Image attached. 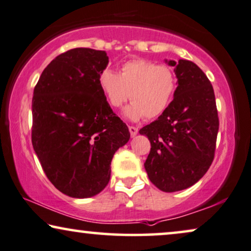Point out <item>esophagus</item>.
Returning a JSON list of instances; mask_svg holds the SVG:
<instances>
[{
  "instance_id": "1",
  "label": "esophagus",
  "mask_w": 251,
  "mask_h": 251,
  "mask_svg": "<svg viewBox=\"0 0 251 251\" xmlns=\"http://www.w3.org/2000/svg\"><path fill=\"white\" fill-rule=\"evenodd\" d=\"M128 129H129V133H131V136H135L139 132V128L135 127V126H128Z\"/></svg>"
}]
</instances>
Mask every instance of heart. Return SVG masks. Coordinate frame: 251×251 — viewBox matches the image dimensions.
<instances>
[{"instance_id": "heart-1", "label": "heart", "mask_w": 251, "mask_h": 251, "mask_svg": "<svg viewBox=\"0 0 251 251\" xmlns=\"http://www.w3.org/2000/svg\"><path fill=\"white\" fill-rule=\"evenodd\" d=\"M99 86L111 108H120L131 98L132 104L124 110L126 118H156L165 112L176 88L175 72L166 65L136 58L124 63L120 73L106 69L100 75Z\"/></svg>"}]
</instances>
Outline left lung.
<instances>
[{"label": "left lung", "instance_id": "left-lung-1", "mask_svg": "<svg viewBox=\"0 0 251 251\" xmlns=\"http://www.w3.org/2000/svg\"><path fill=\"white\" fill-rule=\"evenodd\" d=\"M178 79L173 100L158 119L140 129L148 136L150 152L145 163L157 188L178 192L196 183L215 157L219 128L211 82L195 63L166 61Z\"/></svg>", "mask_w": 251, "mask_h": 251}]
</instances>
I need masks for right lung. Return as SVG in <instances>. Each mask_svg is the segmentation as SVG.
Segmentation results:
<instances>
[{
    "mask_svg": "<svg viewBox=\"0 0 251 251\" xmlns=\"http://www.w3.org/2000/svg\"><path fill=\"white\" fill-rule=\"evenodd\" d=\"M108 63L103 50H68L43 70L33 93V148L47 178L70 198L102 192L113 155L129 140L99 86Z\"/></svg>",
    "mask_w": 251,
    "mask_h": 251,
    "instance_id": "1",
    "label": "right lung"
}]
</instances>
